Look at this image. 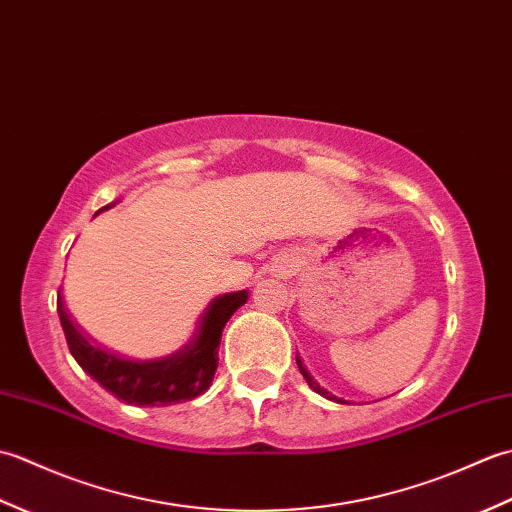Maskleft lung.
<instances>
[{
    "label": "left lung",
    "instance_id": "obj_1",
    "mask_svg": "<svg viewBox=\"0 0 512 512\" xmlns=\"http://www.w3.org/2000/svg\"><path fill=\"white\" fill-rule=\"evenodd\" d=\"M297 365H299V372H301V376L303 378H306V383L310 385V389L312 391H317V394L319 396H323V398H328V400H334V402H343V405H345V400H341V398H336V396H332L330 394V391H325L319 383H317V380H314L310 374H308V369L306 367H303V363H301V358H299V354H297Z\"/></svg>",
    "mask_w": 512,
    "mask_h": 512
}]
</instances>
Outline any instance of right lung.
I'll use <instances>...</instances> for the list:
<instances>
[{
	"mask_svg": "<svg viewBox=\"0 0 512 512\" xmlns=\"http://www.w3.org/2000/svg\"><path fill=\"white\" fill-rule=\"evenodd\" d=\"M116 202L103 206L112 209ZM99 211V213H101ZM248 299L246 290L215 297L200 314L189 341L176 352L158 358H127L94 345L72 323L65 303H57L61 328L70 354L105 391L136 407H169L204 394L211 387L217 369V347L226 321Z\"/></svg>",
	"mask_w": 512,
	"mask_h": 512,
	"instance_id": "add662e5",
	"label": "right lung"
}]
</instances>
